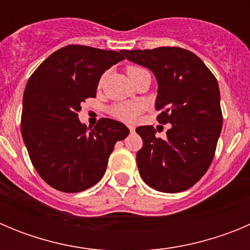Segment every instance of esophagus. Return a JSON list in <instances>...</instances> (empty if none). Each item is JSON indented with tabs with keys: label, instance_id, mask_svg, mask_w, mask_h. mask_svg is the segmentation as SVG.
<instances>
[{
	"label": "esophagus",
	"instance_id": "1",
	"mask_svg": "<svg viewBox=\"0 0 250 250\" xmlns=\"http://www.w3.org/2000/svg\"><path fill=\"white\" fill-rule=\"evenodd\" d=\"M129 130L132 132L134 130H135V126H134V125H129Z\"/></svg>",
	"mask_w": 250,
	"mask_h": 250
}]
</instances>
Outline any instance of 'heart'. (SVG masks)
I'll return each mask as SVG.
<instances>
[{"label":"heart","mask_w":250,"mask_h":250,"mask_svg":"<svg viewBox=\"0 0 250 250\" xmlns=\"http://www.w3.org/2000/svg\"><path fill=\"white\" fill-rule=\"evenodd\" d=\"M144 70L140 66L129 65L126 67V72L130 77L138 74L139 71ZM103 81V79H101ZM143 111V105L136 101H126V103L112 104L109 107V114L116 120L125 121V123H132L139 118V115Z\"/></svg>","instance_id":"b5f03b06"}]
</instances>
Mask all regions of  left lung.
Here are the masks:
<instances>
[{"label":"left lung","instance_id":"1","mask_svg":"<svg viewBox=\"0 0 250 250\" xmlns=\"http://www.w3.org/2000/svg\"><path fill=\"white\" fill-rule=\"evenodd\" d=\"M123 54L154 72L159 83L156 120L171 124L165 140L156 138L152 126L136 129L143 139L136 154L140 176L163 193L187 190L207 173L215 155L223 125L218 81L185 48L164 46Z\"/></svg>","mask_w":250,"mask_h":250}]
</instances>
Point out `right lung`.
I'll use <instances>...</instances> for the list:
<instances>
[{"instance_id": "add662e5", "label": "right lung", "mask_w": 250, "mask_h": 250, "mask_svg": "<svg viewBox=\"0 0 250 250\" xmlns=\"http://www.w3.org/2000/svg\"><path fill=\"white\" fill-rule=\"evenodd\" d=\"M121 52L68 45L28 79L22 138L39 175L56 190L79 193L100 182L115 144L129 135L123 123L106 118L89 131L77 115L81 103L96 96L101 75L125 59Z\"/></svg>"}]
</instances>
